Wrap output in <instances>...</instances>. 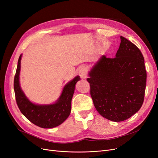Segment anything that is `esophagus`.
Wrapping results in <instances>:
<instances>
[{
    "label": "esophagus",
    "mask_w": 158,
    "mask_h": 158,
    "mask_svg": "<svg viewBox=\"0 0 158 158\" xmlns=\"http://www.w3.org/2000/svg\"><path fill=\"white\" fill-rule=\"evenodd\" d=\"M87 67L85 66H80V68L78 70V74L80 76V77L82 79H85L87 78Z\"/></svg>",
    "instance_id": "obj_1"
}]
</instances>
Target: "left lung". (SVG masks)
<instances>
[{
    "mask_svg": "<svg viewBox=\"0 0 158 158\" xmlns=\"http://www.w3.org/2000/svg\"><path fill=\"white\" fill-rule=\"evenodd\" d=\"M113 59L102 55L87 78L90 94L98 113L108 120H127L139 111L144 102L146 71L141 51L121 36Z\"/></svg>",
    "mask_w": 158,
    "mask_h": 158,
    "instance_id": "obj_1",
    "label": "left lung"
}]
</instances>
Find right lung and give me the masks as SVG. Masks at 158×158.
<instances>
[{
	"mask_svg": "<svg viewBox=\"0 0 158 158\" xmlns=\"http://www.w3.org/2000/svg\"><path fill=\"white\" fill-rule=\"evenodd\" d=\"M22 56V54L18 59L14 81V89L18 108L28 120L40 127L51 128L61 125L70 115L71 102L76 84L80 80V77L76 76L66 84L60 97L53 103L44 105L34 103L27 98L20 86V72Z\"/></svg>",
	"mask_w": 158,
	"mask_h": 158,
	"instance_id": "add662e5",
	"label": "right lung"
}]
</instances>
